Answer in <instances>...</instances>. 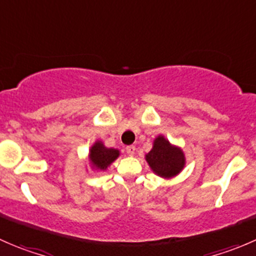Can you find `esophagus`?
<instances>
[{"instance_id": "34e87169", "label": "esophagus", "mask_w": 256, "mask_h": 256, "mask_svg": "<svg viewBox=\"0 0 256 256\" xmlns=\"http://www.w3.org/2000/svg\"><path fill=\"white\" fill-rule=\"evenodd\" d=\"M126 152H128V156H134L136 154V147L135 146H128L126 147Z\"/></svg>"}]
</instances>
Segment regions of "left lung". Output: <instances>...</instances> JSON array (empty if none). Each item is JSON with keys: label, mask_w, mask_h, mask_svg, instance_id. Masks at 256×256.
Segmentation results:
<instances>
[{"label": "left lung", "mask_w": 256, "mask_h": 256, "mask_svg": "<svg viewBox=\"0 0 256 256\" xmlns=\"http://www.w3.org/2000/svg\"><path fill=\"white\" fill-rule=\"evenodd\" d=\"M144 160L152 172L164 180L176 177L186 166L183 150L170 142L164 135H158L154 138L151 151L144 154Z\"/></svg>", "instance_id": "8db88e82"}]
</instances>
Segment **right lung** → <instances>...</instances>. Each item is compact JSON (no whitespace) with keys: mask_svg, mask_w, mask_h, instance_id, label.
<instances>
[{"mask_svg":"<svg viewBox=\"0 0 256 256\" xmlns=\"http://www.w3.org/2000/svg\"><path fill=\"white\" fill-rule=\"evenodd\" d=\"M120 156V151L112 147H106L104 142L96 140L92 144L88 154V161L92 171L104 172L112 166V164Z\"/></svg>","mask_w":256,"mask_h":256,"instance_id":"1","label":"right lung"}]
</instances>
